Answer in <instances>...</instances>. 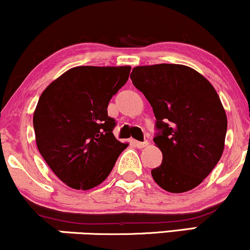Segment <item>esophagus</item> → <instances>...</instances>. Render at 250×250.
Listing matches in <instances>:
<instances>
[{
	"mask_svg": "<svg viewBox=\"0 0 250 250\" xmlns=\"http://www.w3.org/2000/svg\"><path fill=\"white\" fill-rule=\"evenodd\" d=\"M133 145L135 146V147L136 148H145V147H147V146L149 145V143L147 142V141H145V142H140V141H133Z\"/></svg>",
	"mask_w": 250,
	"mask_h": 250,
	"instance_id": "34e87169",
	"label": "esophagus"
}]
</instances>
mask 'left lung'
Wrapping results in <instances>:
<instances>
[{
  "label": "left lung",
  "mask_w": 250,
  "mask_h": 250,
  "mask_svg": "<svg viewBox=\"0 0 250 250\" xmlns=\"http://www.w3.org/2000/svg\"><path fill=\"white\" fill-rule=\"evenodd\" d=\"M133 84L150 103L160 133L154 137L163 155L151 170L169 193H185L200 185L225 149L227 115L211 83L183 64L139 65Z\"/></svg>",
  "instance_id": "1"
}]
</instances>
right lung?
<instances>
[{
	"label": "right lung",
	"mask_w": 250,
	"mask_h": 250,
	"mask_svg": "<svg viewBox=\"0 0 250 250\" xmlns=\"http://www.w3.org/2000/svg\"><path fill=\"white\" fill-rule=\"evenodd\" d=\"M130 67L80 65L43 90L33 123L40 154L68 187L89 190L108 177L128 147L114 136L108 103L127 82Z\"/></svg>",
	"instance_id": "right-lung-1"
}]
</instances>
